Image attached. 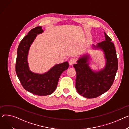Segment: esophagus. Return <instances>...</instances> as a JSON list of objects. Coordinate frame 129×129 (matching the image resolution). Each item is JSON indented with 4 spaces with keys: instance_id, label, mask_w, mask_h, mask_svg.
<instances>
[{
    "instance_id": "obj_1",
    "label": "esophagus",
    "mask_w": 129,
    "mask_h": 129,
    "mask_svg": "<svg viewBox=\"0 0 129 129\" xmlns=\"http://www.w3.org/2000/svg\"><path fill=\"white\" fill-rule=\"evenodd\" d=\"M76 62V59L75 58H72L70 59L69 64L72 65H73L74 64H75Z\"/></svg>"
}]
</instances>
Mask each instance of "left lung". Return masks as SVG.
I'll list each match as a JSON object with an SVG mask.
<instances>
[{
    "label": "left lung",
    "instance_id": "obj_1",
    "mask_svg": "<svg viewBox=\"0 0 129 129\" xmlns=\"http://www.w3.org/2000/svg\"><path fill=\"white\" fill-rule=\"evenodd\" d=\"M105 40L93 45L94 48L104 52L106 64L103 69L94 72L89 66L90 56L85 54L77 61L74 67L76 72V89L80 95L88 99L95 98L107 91L112 85L118 67L114 44L104 32Z\"/></svg>",
    "mask_w": 129,
    "mask_h": 129
}]
</instances>
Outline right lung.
<instances>
[{
	"label": "right lung",
	"instance_id": "right-lung-1",
	"mask_svg": "<svg viewBox=\"0 0 129 129\" xmlns=\"http://www.w3.org/2000/svg\"><path fill=\"white\" fill-rule=\"evenodd\" d=\"M43 32L42 27L37 26L23 38L18 48L15 65L16 75L24 89L39 96H46L53 93L56 88L60 76L69 66L67 62L57 64L42 74L30 71L27 61L29 48L37 34Z\"/></svg>",
	"mask_w": 129,
	"mask_h": 129
}]
</instances>
